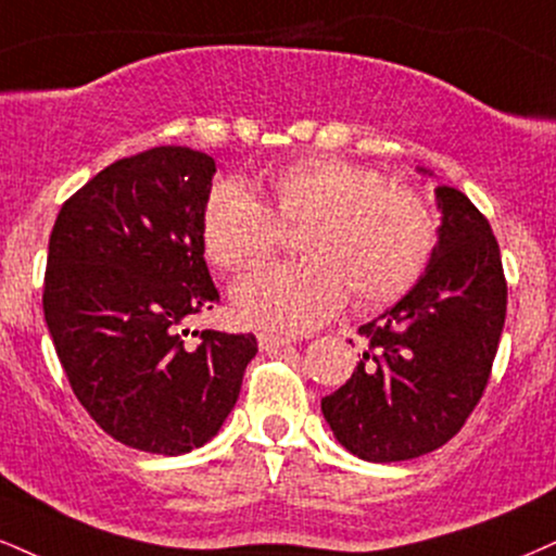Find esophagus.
Wrapping results in <instances>:
<instances>
[{"label":"esophagus","instance_id":"obj_1","mask_svg":"<svg viewBox=\"0 0 556 556\" xmlns=\"http://www.w3.org/2000/svg\"><path fill=\"white\" fill-rule=\"evenodd\" d=\"M287 344H292V339L282 337V333H271V331H261L258 333L261 352H274V350H279V346H287Z\"/></svg>","mask_w":556,"mask_h":556}]
</instances>
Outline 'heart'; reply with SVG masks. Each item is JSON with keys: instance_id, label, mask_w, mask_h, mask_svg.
Masks as SVG:
<instances>
[{"instance_id": "1", "label": "heart", "mask_w": 556, "mask_h": 556, "mask_svg": "<svg viewBox=\"0 0 556 556\" xmlns=\"http://www.w3.org/2000/svg\"><path fill=\"white\" fill-rule=\"evenodd\" d=\"M266 202L236 180L206 197L204 251L219 269H245L277 249L282 227H303L292 264H264L232 287L245 324L303 333L342 311L380 307L417 285L434 245L438 217L419 189L342 157H307L271 170Z\"/></svg>"}]
</instances>
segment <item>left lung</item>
<instances>
[{
    "mask_svg": "<svg viewBox=\"0 0 556 556\" xmlns=\"http://www.w3.org/2000/svg\"><path fill=\"white\" fill-rule=\"evenodd\" d=\"M434 197L443 223L425 274L359 326L363 359L320 401L339 443L372 464L425 456L466 425L505 326L507 282L490 223L458 189L438 186Z\"/></svg>",
    "mask_w": 556,
    "mask_h": 556,
    "instance_id": "1",
    "label": "left lung"
}]
</instances>
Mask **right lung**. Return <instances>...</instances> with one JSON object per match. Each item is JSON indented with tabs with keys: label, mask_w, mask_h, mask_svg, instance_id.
I'll return each mask as SVG.
<instances>
[{
	"label": "right lung",
	"mask_w": 556,
	"mask_h": 556,
	"mask_svg": "<svg viewBox=\"0 0 556 556\" xmlns=\"http://www.w3.org/2000/svg\"><path fill=\"white\" fill-rule=\"evenodd\" d=\"M214 160L152 147L116 160L62 204L49 240L43 316L79 404L118 443L180 456L236 406L253 333L193 331L219 303L202 214Z\"/></svg>",
	"instance_id": "1"
}]
</instances>
